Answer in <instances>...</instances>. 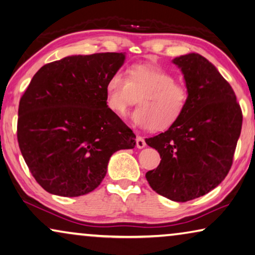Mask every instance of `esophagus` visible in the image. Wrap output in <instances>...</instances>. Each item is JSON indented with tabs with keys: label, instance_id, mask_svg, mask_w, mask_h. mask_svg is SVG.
<instances>
[{
	"label": "esophagus",
	"instance_id": "1",
	"mask_svg": "<svg viewBox=\"0 0 255 255\" xmlns=\"http://www.w3.org/2000/svg\"><path fill=\"white\" fill-rule=\"evenodd\" d=\"M136 146L138 148H143L146 146V143H145V139L143 138V137H140V136L136 137Z\"/></svg>",
	"mask_w": 255,
	"mask_h": 255
}]
</instances>
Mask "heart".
<instances>
[{"instance_id":"obj_1","label":"heart","mask_w":255,"mask_h":255,"mask_svg":"<svg viewBox=\"0 0 255 255\" xmlns=\"http://www.w3.org/2000/svg\"><path fill=\"white\" fill-rule=\"evenodd\" d=\"M137 98L138 108L132 112L136 126L152 130H167L178 123L187 108L189 94L177 83L171 72L155 66L137 64L127 76L116 71L106 84V103L117 116H125Z\"/></svg>"}]
</instances>
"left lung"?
<instances>
[{
    "mask_svg": "<svg viewBox=\"0 0 255 255\" xmlns=\"http://www.w3.org/2000/svg\"><path fill=\"white\" fill-rule=\"evenodd\" d=\"M184 74L189 101L168 130L145 142L161 161L146 172L153 191L176 202L203 196L226 178L233 164L243 113L229 83L196 53L172 60Z\"/></svg>",
    "mask_w": 255,
    "mask_h": 255,
    "instance_id": "left-lung-1",
    "label": "left lung"
}]
</instances>
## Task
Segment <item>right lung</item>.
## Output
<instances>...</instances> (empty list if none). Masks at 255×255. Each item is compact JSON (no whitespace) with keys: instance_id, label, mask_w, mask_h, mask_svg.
Masks as SVG:
<instances>
[{"instance_id":"add662e5","label":"right lung","mask_w":255,"mask_h":255,"mask_svg":"<svg viewBox=\"0 0 255 255\" xmlns=\"http://www.w3.org/2000/svg\"><path fill=\"white\" fill-rule=\"evenodd\" d=\"M124 53L72 55L43 66L19 102L17 137L36 181L59 196L85 195L136 136L106 103V84Z\"/></svg>"}]
</instances>
